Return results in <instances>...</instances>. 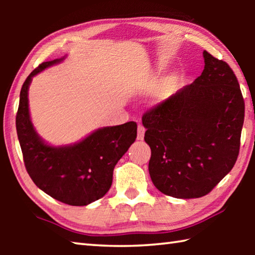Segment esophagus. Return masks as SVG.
I'll list each match as a JSON object with an SVG mask.
<instances>
[{"label": "esophagus", "mask_w": 255, "mask_h": 255, "mask_svg": "<svg viewBox=\"0 0 255 255\" xmlns=\"http://www.w3.org/2000/svg\"><path fill=\"white\" fill-rule=\"evenodd\" d=\"M144 136H145V127L141 126V125H139V126H138V129H137V139L138 140H143Z\"/></svg>", "instance_id": "esophagus-1"}]
</instances>
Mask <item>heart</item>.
<instances>
[{
  "label": "heart",
  "mask_w": 255,
  "mask_h": 255,
  "mask_svg": "<svg viewBox=\"0 0 255 255\" xmlns=\"http://www.w3.org/2000/svg\"><path fill=\"white\" fill-rule=\"evenodd\" d=\"M173 90V81L172 80H165L163 82V84L161 85L158 91L155 94V102L159 103L165 100L167 96L172 92Z\"/></svg>",
  "instance_id": "heart-1"
}]
</instances>
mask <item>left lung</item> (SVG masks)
<instances>
[{"label":"left lung","mask_w":255,"mask_h":255,"mask_svg":"<svg viewBox=\"0 0 255 255\" xmlns=\"http://www.w3.org/2000/svg\"><path fill=\"white\" fill-rule=\"evenodd\" d=\"M204 58L192 84L143 116L150 179L164 195L180 199L209 193L240 152L245 105L239 81L226 62L206 50Z\"/></svg>","instance_id":"1"}]
</instances>
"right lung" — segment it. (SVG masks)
Returning <instances> with one entry per match:
<instances>
[{"label": "right lung", "mask_w": 255, "mask_h": 255, "mask_svg": "<svg viewBox=\"0 0 255 255\" xmlns=\"http://www.w3.org/2000/svg\"><path fill=\"white\" fill-rule=\"evenodd\" d=\"M64 58L40 64L30 73L20 92L15 126L23 161L34 184L71 206H86L109 191L116 164L137 136V125L99 128L73 145L51 146L38 135L30 119L28 90L34 75Z\"/></svg>", "instance_id": "1"}]
</instances>
